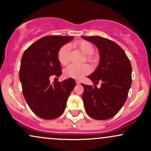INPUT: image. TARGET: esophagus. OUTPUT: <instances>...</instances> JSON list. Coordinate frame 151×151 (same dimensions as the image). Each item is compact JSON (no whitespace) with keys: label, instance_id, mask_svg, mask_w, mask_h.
<instances>
[{"label":"esophagus","instance_id":"1","mask_svg":"<svg viewBox=\"0 0 151 151\" xmlns=\"http://www.w3.org/2000/svg\"><path fill=\"white\" fill-rule=\"evenodd\" d=\"M76 84H80L81 82L79 80H76Z\"/></svg>","mask_w":151,"mask_h":151}]
</instances>
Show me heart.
Segmentation results:
<instances>
[{
	"mask_svg": "<svg viewBox=\"0 0 151 151\" xmlns=\"http://www.w3.org/2000/svg\"><path fill=\"white\" fill-rule=\"evenodd\" d=\"M74 46L81 50L86 55V60L88 62H92L94 59L92 54L94 52V47L91 42L86 40H79L74 43ZM70 46L66 44L61 47L58 53V59L62 65H67L70 62ZM91 72V67L89 65L84 64L81 65H70L65 70L64 74L67 78H72L75 79H80L84 76L86 75Z\"/></svg>",
	"mask_w": 151,
	"mask_h": 151,
	"instance_id": "obj_1",
	"label": "heart"
}]
</instances>
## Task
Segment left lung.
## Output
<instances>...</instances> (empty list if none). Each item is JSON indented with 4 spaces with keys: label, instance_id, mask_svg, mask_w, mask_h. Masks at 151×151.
<instances>
[{
    "label": "left lung",
    "instance_id": "8db88e82",
    "mask_svg": "<svg viewBox=\"0 0 151 151\" xmlns=\"http://www.w3.org/2000/svg\"><path fill=\"white\" fill-rule=\"evenodd\" d=\"M99 49L100 62L96 70L88 76L101 87L81 84L82 99L86 114L96 120H106L120 111L128 97L132 83V67L125 52L114 41L100 36H82Z\"/></svg>",
    "mask_w": 151,
    "mask_h": 151
}]
</instances>
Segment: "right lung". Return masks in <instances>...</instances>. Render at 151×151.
Instances as JSON below:
<instances>
[{
	"label": "right lung",
	"instance_id": "add662e5",
	"mask_svg": "<svg viewBox=\"0 0 151 151\" xmlns=\"http://www.w3.org/2000/svg\"><path fill=\"white\" fill-rule=\"evenodd\" d=\"M72 39V36H45L32 43L22 55L19 72L22 93L32 112L41 119L50 120L62 115L76 85L72 78L53 84L49 79L62 74L58 51Z\"/></svg>",
	"mask_w": 151,
	"mask_h": 151
}]
</instances>
